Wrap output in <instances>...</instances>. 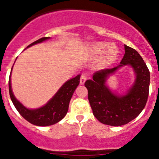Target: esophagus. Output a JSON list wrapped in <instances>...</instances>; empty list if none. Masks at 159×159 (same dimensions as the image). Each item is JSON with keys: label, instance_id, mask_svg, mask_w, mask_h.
<instances>
[{"label": "esophagus", "instance_id": "1", "mask_svg": "<svg viewBox=\"0 0 159 159\" xmlns=\"http://www.w3.org/2000/svg\"><path fill=\"white\" fill-rule=\"evenodd\" d=\"M86 80H87V75L85 74H82L81 75V78H80V84H84L85 83Z\"/></svg>", "mask_w": 159, "mask_h": 159}]
</instances>
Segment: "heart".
Segmentation results:
<instances>
[{
  "mask_svg": "<svg viewBox=\"0 0 159 159\" xmlns=\"http://www.w3.org/2000/svg\"><path fill=\"white\" fill-rule=\"evenodd\" d=\"M93 57H100L99 64L102 67H107L112 64L119 56V52L114 44H107L105 43H96L91 48Z\"/></svg>",
  "mask_w": 159,
  "mask_h": 159,
  "instance_id": "obj_1",
  "label": "heart"
}]
</instances>
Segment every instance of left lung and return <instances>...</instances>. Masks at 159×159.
Here are the masks:
<instances>
[{"mask_svg": "<svg viewBox=\"0 0 159 159\" xmlns=\"http://www.w3.org/2000/svg\"><path fill=\"white\" fill-rule=\"evenodd\" d=\"M125 54L120 64L112 69L97 71L92 80L84 83L95 117L102 123L112 126L125 125L139 115L149 96V71L138 52L124 45ZM129 65L136 73V81L125 95H116L106 86L107 78L120 67Z\"/></svg>", "mask_w": 159, "mask_h": 159, "instance_id": "left-lung-1", "label": "left lung"}]
</instances>
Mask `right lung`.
Returning a JSON list of instances; mask_svg holds the SVG:
<instances>
[{"label":"right lung","mask_w":159,"mask_h":159,"mask_svg":"<svg viewBox=\"0 0 159 159\" xmlns=\"http://www.w3.org/2000/svg\"><path fill=\"white\" fill-rule=\"evenodd\" d=\"M48 39H50V37L41 38L29 45L27 48ZM11 72L9 78V92H10L11 100L14 106L16 107V110L19 111V114L27 121L38 126H48V125H54L61 121L64 117L68 111L71 98L76 87L80 83V76H81V75H78L76 77L66 82L53 96V98H51L44 106L37 109H28L18 101L12 93L10 79Z\"/></svg>","instance_id":"1"}]
</instances>
